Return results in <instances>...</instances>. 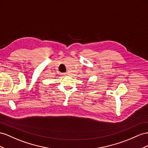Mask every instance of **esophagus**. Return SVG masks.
Masks as SVG:
<instances>
[{
    "instance_id": "esophagus-1",
    "label": "esophagus",
    "mask_w": 148,
    "mask_h": 148,
    "mask_svg": "<svg viewBox=\"0 0 148 148\" xmlns=\"http://www.w3.org/2000/svg\"><path fill=\"white\" fill-rule=\"evenodd\" d=\"M67 74H68L67 73H62L61 74V75H62V76H66V75H67Z\"/></svg>"
}]
</instances>
